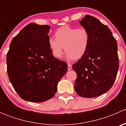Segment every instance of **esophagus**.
<instances>
[{"mask_svg":"<svg viewBox=\"0 0 126 126\" xmlns=\"http://www.w3.org/2000/svg\"><path fill=\"white\" fill-rule=\"evenodd\" d=\"M72 69V65H71V64H69V63H68V71H70Z\"/></svg>","mask_w":126,"mask_h":126,"instance_id":"34e87169","label":"esophagus"}]
</instances>
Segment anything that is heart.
I'll return each instance as SVG.
<instances>
[{
    "label": "heart",
    "instance_id": "heart-1",
    "mask_svg": "<svg viewBox=\"0 0 126 126\" xmlns=\"http://www.w3.org/2000/svg\"><path fill=\"white\" fill-rule=\"evenodd\" d=\"M55 37L50 38L48 44L53 55L57 58L62 57L64 47L68 59H79L87 52L90 45V35L85 28L62 27L56 30Z\"/></svg>",
    "mask_w": 126,
    "mask_h": 126
}]
</instances>
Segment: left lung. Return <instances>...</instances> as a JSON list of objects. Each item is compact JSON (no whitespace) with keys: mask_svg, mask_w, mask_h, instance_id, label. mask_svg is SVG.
<instances>
[{"mask_svg":"<svg viewBox=\"0 0 126 126\" xmlns=\"http://www.w3.org/2000/svg\"><path fill=\"white\" fill-rule=\"evenodd\" d=\"M88 31L90 42L87 52L72 65L77 73L76 92L83 97H95L109 91L119 69L117 42L111 30L99 20L86 15L79 21Z\"/></svg>","mask_w":126,"mask_h":126,"instance_id":"1","label":"left lung"}]
</instances>
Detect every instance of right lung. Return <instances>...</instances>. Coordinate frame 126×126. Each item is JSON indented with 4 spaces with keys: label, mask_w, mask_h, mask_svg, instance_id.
<instances>
[{
    "label": "right lung",
    "mask_w": 126,
    "mask_h": 126,
    "mask_svg": "<svg viewBox=\"0 0 126 126\" xmlns=\"http://www.w3.org/2000/svg\"><path fill=\"white\" fill-rule=\"evenodd\" d=\"M50 27L31 22L10 44L7 54L9 80L21 98L41 102L54 97L68 65L53 56L49 46Z\"/></svg>",
    "instance_id": "right-lung-1"
}]
</instances>
